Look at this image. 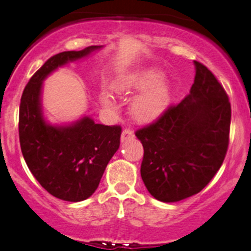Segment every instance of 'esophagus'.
I'll use <instances>...</instances> for the list:
<instances>
[{"label": "esophagus", "instance_id": "obj_1", "mask_svg": "<svg viewBox=\"0 0 251 251\" xmlns=\"http://www.w3.org/2000/svg\"><path fill=\"white\" fill-rule=\"evenodd\" d=\"M134 138V133L129 128H125L122 133V143H126L128 140H132Z\"/></svg>", "mask_w": 251, "mask_h": 251}]
</instances>
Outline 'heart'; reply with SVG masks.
<instances>
[{
    "instance_id": "b5f03b06",
    "label": "heart",
    "mask_w": 251,
    "mask_h": 251,
    "mask_svg": "<svg viewBox=\"0 0 251 251\" xmlns=\"http://www.w3.org/2000/svg\"><path fill=\"white\" fill-rule=\"evenodd\" d=\"M116 89L120 94L139 93L131 103V113L134 120L142 124L154 122L168 108L171 99V88L163 79V72L150 67L133 72L117 82ZM106 107L113 108L108 98L103 99Z\"/></svg>"
}]
</instances>
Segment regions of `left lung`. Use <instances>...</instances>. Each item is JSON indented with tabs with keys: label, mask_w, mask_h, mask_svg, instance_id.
I'll return each mask as SVG.
<instances>
[{
	"label": "left lung",
	"mask_w": 251,
	"mask_h": 251,
	"mask_svg": "<svg viewBox=\"0 0 251 251\" xmlns=\"http://www.w3.org/2000/svg\"><path fill=\"white\" fill-rule=\"evenodd\" d=\"M194 65L195 81L188 96L157 122L135 132L144 148L143 181L164 203L185 200L205 188L229 145V98L205 66Z\"/></svg>",
	"instance_id": "8db88e82"
}]
</instances>
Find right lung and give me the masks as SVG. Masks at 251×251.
<instances>
[{
    "instance_id": "right-lung-1",
    "label": "right lung",
    "mask_w": 251,
    "mask_h": 251,
    "mask_svg": "<svg viewBox=\"0 0 251 251\" xmlns=\"http://www.w3.org/2000/svg\"><path fill=\"white\" fill-rule=\"evenodd\" d=\"M101 48L89 46L51 56L30 77L21 98L19 135L22 154L42 188L62 201H81L94 194L119 149L122 127L96 124L88 116L65 125L48 123L42 111V83L59 67Z\"/></svg>"
}]
</instances>
